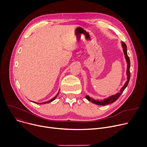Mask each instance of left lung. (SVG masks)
Segmentation results:
<instances>
[{
	"instance_id": "8db88e82",
	"label": "left lung",
	"mask_w": 147,
	"mask_h": 147,
	"mask_svg": "<svg viewBox=\"0 0 147 147\" xmlns=\"http://www.w3.org/2000/svg\"><path fill=\"white\" fill-rule=\"evenodd\" d=\"M121 44H122V47L123 48V53H124V55H125V58L126 59V63H127V70H126L127 81L125 82V84H124V85L121 89L119 92H118V93H117L115 94L110 96L108 97L107 98L103 100H95L94 99L90 98V97L88 95H86L85 96L86 99L88 101L91 102L92 103H94V104L97 105H100V106H105V105H107L109 104L113 103V102L116 101L119 98V97L121 95L122 93L123 92V90L127 87V85L129 84V80H130V59H129V57L127 55V47H126V45L123 42H121Z\"/></svg>"
}]
</instances>
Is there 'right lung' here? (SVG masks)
I'll return each mask as SVG.
<instances>
[{
  "label": "right lung",
  "mask_w": 147,
  "mask_h": 147,
  "mask_svg": "<svg viewBox=\"0 0 147 147\" xmlns=\"http://www.w3.org/2000/svg\"><path fill=\"white\" fill-rule=\"evenodd\" d=\"M59 90H60V89H59ZM59 91L58 92V93H57V94L54 97H53V98L52 99H51V100H50L49 101H47V102H43V103H37V102H33L34 103H36V104H40V105H42V104H46V103H50V102H53V100H54L55 99H56V97L58 96V95L59 94Z\"/></svg>",
  "instance_id": "right-lung-1"
}]
</instances>
